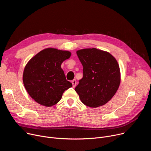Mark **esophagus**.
I'll return each mask as SVG.
<instances>
[{
	"mask_svg": "<svg viewBox=\"0 0 151 151\" xmlns=\"http://www.w3.org/2000/svg\"><path fill=\"white\" fill-rule=\"evenodd\" d=\"M72 85H73V87L75 88L76 87V79H73L72 81Z\"/></svg>",
	"mask_w": 151,
	"mask_h": 151,
	"instance_id": "esophagus-1",
	"label": "esophagus"
}]
</instances>
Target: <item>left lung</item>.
Segmentation results:
<instances>
[{
    "instance_id": "1",
    "label": "left lung",
    "mask_w": 151,
    "mask_h": 151,
    "mask_svg": "<svg viewBox=\"0 0 151 151\" xmlns=\"http://www.w3.org/2000/svg\"><path fill=\"white\" fill-rule=\"evenodd\" d=\"M83 77L75 90L86 106L97 107L108 102L120 84V70L116 59L109 52L96 48L78 50Z\"/></svg>"
}]
</instances>
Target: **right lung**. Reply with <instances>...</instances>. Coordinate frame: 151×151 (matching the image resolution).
<instances>
[{
  "label": "right lung",
  "instance_id": "add662e5",
  "mask_svg": "<svg viewBox=\"0 0 151 151\" xmlns=\"http://www.w3.org/2000/svg\"><path fill=\"white\" fill-rule=\"evenodd\" d=\"M70 55L69 51L50 48L40 51L26 64L24 85L37 103L47 107L55 105L64 91L72 87L61 68V63Z\"/></svg>",
  "mask_w": 151,
  "mask_h": 151
}]
</instances>
